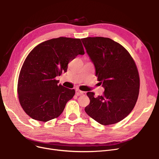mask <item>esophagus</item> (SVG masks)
I'll return each mask as SVG.
<instances>
[{
	"instance_id": "1",
	"label": "esophagus",
	"mask_w": 159,
	"mask_h": 159,
	"mask_svg": "<svg viewBox=\"0 0 159 159\" xmlns=\"http://www.w3.org/2000/svg\"><path fill=\"white\" fill-rule=\"evenodd\" d=\"M76 93H77V95H86V92L85 91H80L79 89H77L76 91Z\"/></svg>"
}]
</instances>
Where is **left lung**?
Masks as SVG:
<instances>
[{
	"instance_id": "8db88e82",
	"label": "left lung",
	"mask_w": 159,
	"mask_h": 159,
	"mask_svg": "<svg viewBox=\"0 0 159 159\" xmlns=\"http://www.w3.org/2000/svg\"><path fill=\"white\" fill-rule=\"evenodd\" d=\"M81 40L95 65L97 80L105 89L97 97L87 93L90 102L85 111L104 126L117 123L131 113L137 101L140 78L136 64L126 48L110 38Z\"/></svg>"
}]
</instances>
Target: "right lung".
Instances as JSON below:
<instances>
[{"label":"right lung","mask_w":159,"mask_h":159,"mask_svg":"<svg viewBox=\"0 0 159 159\" xmlns=\"http://www.w3.org/2000/svg\"><path fill=\"white\" fill-rule=\"evenodd\" d=\"M84 50L80 39L59 37L33 48L21 68L17 84L19 101L31 118L47 122L59 116L75 90L58 85L56 77Z\"/></svg>","instance_id":"right-lung-1"}]
</instances>
